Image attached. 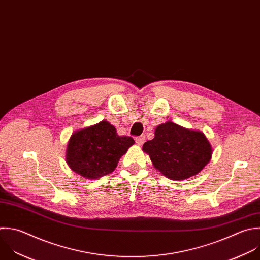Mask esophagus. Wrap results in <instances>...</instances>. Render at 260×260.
<instances>
[{"instance_id":"obj_1","label":"esophagus","mask_w":260,"mask_h":260,"mask_svg":"<svg viewBox=\"0 0 260 260\" xmlns=\"http://www.w3.org/2000/svg\"><path fill=\"white\" fill-rule=\"evenodd\" d=\"M144 142H145V136H141V137L136 138V143H137V145L142 146V145L144 144Z\"/></svg>"}]
</instances>
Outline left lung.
<instances>
[{"mask_svg":"<svg viewBox=\"0 0 260 260\" xmlns=\"http://www.w3.org/2000/svg\"><path fill=\"white\" fill-rule=\"evenodd\" d=\"M142 150L164 177L178 182L197 176L212 156V147L202 132L172 121L159 124L154 139L147 141Z\"/></svg>","mask_w":260,"mask_h":260,"instance_id":"1","label":"left lung"}]
</instances>
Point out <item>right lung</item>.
<instances>
[{"mask_svg":"<svg viewBox=\"0 0 260 260\" xmlns=\"http://www.w3.org/2000/svg\"><path fill=\"white\" fill-rule=\"evenodd\" d=\"M135 144L131 137L118 136L106 120L72 133L66 149V163L75 174L97 180L112 172L128 148Z\"/></svg>","mask_w":260,"mask_h":260,"instance_id":"obj_1","label":"right lung"}]
</instances>
